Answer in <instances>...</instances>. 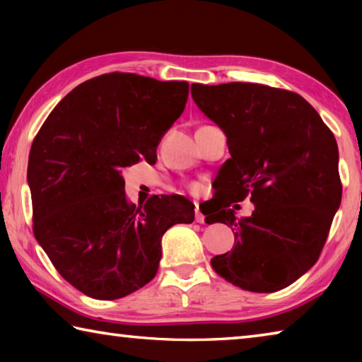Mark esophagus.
<instances>
[{
	"label": "esophagus",
	"mask_w": 362,
	"mask_h": 362,
	"mask_svg": "<svg viewBox=\"0 0 362 362\" xmlns=\"http://www.w3.org/2000/svg\"><path fill=\"white\" fill-rule=\"evenodd\" d=\"M204 218H206V217H204V214L199 211L198 204H196V209H194V220H196V222H198V223H204Z\"/></svg>",
	"instance_id": "obj_1"
}]
</instances>
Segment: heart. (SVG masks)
Returning a JSON list of instances; mask_svg holds the SVG:
<instances>
[{"label":"heart","mask_w":362,"mask_h":362,"mask_svg":"<svg viewBox=\"0 0 362 362\" xmlns=\"http://www.w3.org/2000/svg\"><path fill=\"white\" fill-rule=\"evenodd\" d=\"M188 189H189V192H192V193H199V192H201V185H199V183H189Z\"/></svg>","instance_id":"obj_1"}]
</instances>
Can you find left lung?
<instances>
[{"label": "left lung", "mask_w": 362, "mask_h": 362, "mask_svg": "<svg viewBox=\"0 0 362 362\" xmlns=\"http://www.w3.org/2000/svg\"><path fill=\"white\" fill-rule=\"evenodd\" d=\"M196 105L222 127L231 158L220 168L225 199L207 223L235 231L212 268L250 292L284 289L315 265L341 199L339 148L316 110L292 90L257 83L192 84ZM249 195L250 218L228 207Z\"/></svg>", "instance_id": "8db88e82"}]
</instances>
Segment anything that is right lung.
<instances>
[{"mask_svg": "<svg viewBox=\"0 0 362 362\" xmlns=\"http://www.w3.org/2000/svg\"><path fill=\"white\" fill-rule=\"evenodd\" d=\"M189 84L105 73L76 86L36 134L28 158L33 235L65 281L115 300L156 276L161 238L192 223L183 196L127 199L121 168L156 161V146L185 110Z\"/></svg>", "mask_w": 362, "mask_h": 362, "instance_id": "1", "label": "right lung"}]
</instances>
